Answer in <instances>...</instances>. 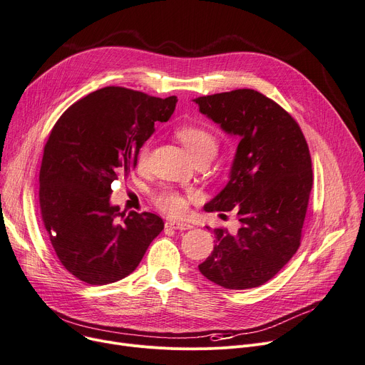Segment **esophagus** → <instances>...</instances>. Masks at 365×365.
<instances>
[{
	"mask_svg": "<svg viewBox=\"0 0 365 365\" xmlns=\"http://www.w3.org/2000/svg\"><path fill=\"white\" fill-rule=\"evenodd\" d=\"M165 227L175 229V230H189V229H192V226H190V225H187V223H182V222H173V220L167 222V223H165Z\"/></svg>",
	"mask_w": 365,
	"mask_h": 365,
	"instance_id": "obj_1",
	"label": "esophagus"
}]
</instances>
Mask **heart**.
<instances>
[{"label": "heart", "mask_w": 365, "mask_h": 365, "mask_svg": "<svg viewBox=\"0 0 365 365\" xmlns=\"http://www.w3.org/2000/svg\"><path fill=\"white\" fill-rule=\"evenodd\" d=\"M178 138L185 145L193 160L198 158H212L218 151V138L205 126L200 125H183L176 130ZM151 153V140H145L138 148V165L143 167L148 163ZM154 204L157 208L168 215L179 217L187 210V198L180 195L173 189H164L154 197Z\"/></svg>", "instance_id": "heart-1"}]
</instances>
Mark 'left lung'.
<instances>
[{
    "label": "left lung",
    "mask_w": 365,
    "mask_h": 365,
    "mask_svg": "<svg viewBox=\"0 0 365 365\" xmlns=\"http://www.w3.org/2000/svg\"><path fill=\"white\" fill-rule=\"evenodd\" d=\"M200 111L240 142L226 187L205 210L235 211L240 227L214 229V250L200 272L226 289L274 277L299 245L312 189V164L297 120L254 89L200 96Z\"/></svg>",
    "instance_id": "1"
}]
</instances>
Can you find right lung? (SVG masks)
<instances>
[{"label": "right lung", "instance_id": "add662e5", "mask_svg": "<svg viewBox=\"0 0 365 365\" xmlns=\"http://www.w3.org/2000/svg\"><path fill=\"white\" fill-rule=\"evenodd\" d=\"M176 103L175 95L107 86L71 104L54 125L39 170V208L61 265L79 280L101 286L129 276L164 229L157 214H120L110 195Z\"/></svg>", "mask_w": 365, "mask_h": 365}]
</instances>
